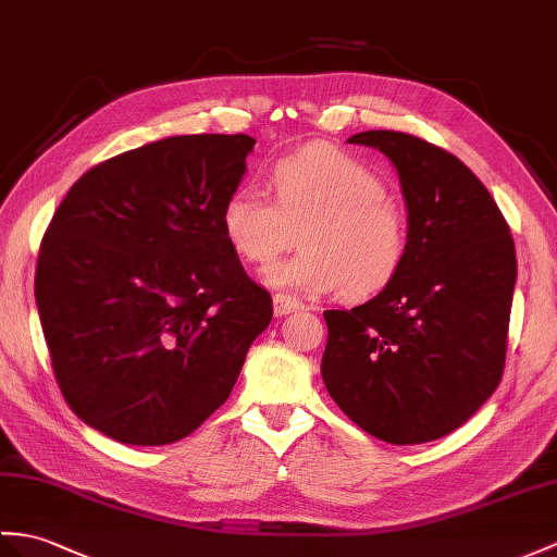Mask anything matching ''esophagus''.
<instances>
[{"instance_id": "34e87169", "label": "esophagus", "mask_w": 557, "mask_h": 557, "mask_svg": "<svg viewBox=\"0 0 557 557\" xmlns=\"http://www.w3.org/2000/svg\"><path fill=\"white\" fill-rule=\"evenodd\" d=\"M271 300H274V314L276 317H286V314H290V311H297L302 307L300 300H295V297L283 295V293H274Z\"/></svg>"}]
</instances>
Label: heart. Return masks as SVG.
<instances>
[{
  "mask_svg": "<svg viewBox=\"0 0 557 557\" xmlns=\"http://www.w3.org/2000/svg\"><path fill=\"white\" fill-rule=\"evenodd\" d=\"M274 200L236 188L224 200L222 234L243 262L267 267L295 240L290 260L267 269V283L297 293H331L361 300L399 274L409 250V224L387 198V186L366 162L329 144H311L276 160L267 172Z\"/></svg>",
  "mask_w": 557,
  "mask_h": 557,
  "instance_id": "1",
  "label": "heart"
}]
</instances>
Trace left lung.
<instances>
[{
  "instance_id": "obj_1",
  "label": "left lung",
  "mask_w": 557,
  "mask_h": 557,
  "mask_svg": "<svg viewBox=\"0 0 557 557\" xmlns=\"http://www.w3.org/2000/svg\"><path fill=\"white\" fill-rule=\"evenodd\" d=\"M349 144L373 146L397 168L409 250L373 300L323 311V383L377 440H440L504 375L518 276L510 226L484 184L444 148L392 129L359 132Z\"/></svg>"
}]
</instances>
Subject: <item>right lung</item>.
<instances>
[{
  "label": "right lung",
  "instance_id": "add662e5",
  "mask_svg": "<svg viewBox=\"0 0 557 557\" xmlns=\"http://www.w3.org/2000/svg\"><path fill=\"white\" fill-rule=\"evenodd\" d=\"M248 134H186L87 170L53 212L35 300L65 404L122 444L191 435L232 395L271 295L220 214Z\"/></svg>",
  "mask_w": 557,
  "mask_h": 557
}]
</instances>
